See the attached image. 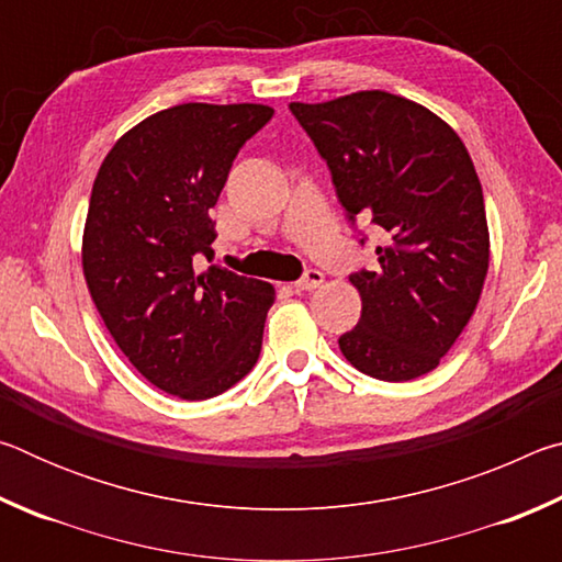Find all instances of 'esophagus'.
Masks as SVG:
<instances>
[{"label": "esophagus", "mask_w": 562, "mask_h": 562, "mask_svg": "<svg viewBox=\"0 0 562 562\" xmlns=\"http://www.w3.org/2000/svg\"><path fill=\"white\" fill-rule=\"evenodd\" d=\"M322 282H325V274H322L319 270H307L297 282H294V290H297V292H312V290H317Z\"/></svg>", "instance_id": "obj_1"}]
</instances>
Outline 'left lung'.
Here are the masks:
<instances>
[{
	"label": "left lung",
	"mask_w": 562,
	"mask_h": 562,
	"mask_svg": "<svg viewBox=\"0 0 562 562\" xmlns=\"http://www.w3.org/2000/svg\"><path fill=\"white\" fill-rule=\"evenodd\" d=\"M290 111L327 160L351 225L361 217L384 235L374 270L349 274L361 317L339 337L341 355L382 382L429 374L469 325L488 272L469 150L436 113L386 91L294 101Z\"/></svg>",
	"instance_id": "left-lung-1"
}]
</instances>
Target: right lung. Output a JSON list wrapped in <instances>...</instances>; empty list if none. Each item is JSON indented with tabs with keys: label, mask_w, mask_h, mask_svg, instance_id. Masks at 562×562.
<instances>
[{
	"label": "right lung",
	"mask_w": 562,
	"mask_h": 562,
	"mask_svg": "<svg viewBox=\"0 0 562 562\" xmlns=\"http://www.w3.org/2000/svg\"><path fill=\"white\" fill-rule=\"evenodd\" d=\"M262 103H180L116 140L93 180L81 262L103 325L150 384L217 396L260 357L270 282L211 262L215 207Z\"/></svg>",
	"instance_id": "add662e5"
}]
</instances>
